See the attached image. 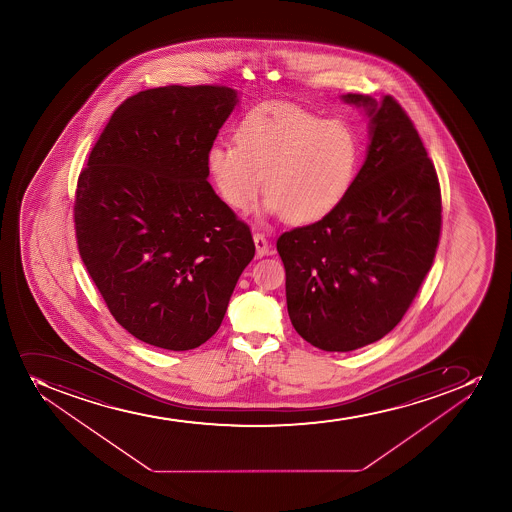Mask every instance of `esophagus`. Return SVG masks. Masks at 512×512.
Wrapping results in <instances>:
<instances>
[{"label":"esophagus","mask_w":512,"mask_h":512,"mask_svg":"<svg viewBox=\"0 0 512 512\" xmlns=\"http://www.w3.org/2000/svg\"><path fill=\"white\" fill-rule=\"evenodd\" d=\"M253 242H255V250H257V259H262L265 255L272 253L269 240H267L264 233H253Z\"/></svg>","instance_id":"34e87169"}]
</instances>
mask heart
I'll list each match as a JSON object with an SVG mask.
<instances>
[{
    "instance_id": "obj_1",
    "label": "heart",
    "mask_w": 512,
    "mask_h": 512,
    "mask_svg": "<svg viewBox=\"0 0 512 512\" xmlns=\"http://www.w3.org/2000/svg\"><path fill=\"white\" fill-rule=\"evenodd\" d=\"M233 143L208 148L207 170L238 212L267 190L264 212L295 225L319 222L344 202L359 173L360 140L350 123L290 103H267L240 120Z\"/></svg>"
}]
</instances>
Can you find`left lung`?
I'll list each match as a JSON object with an SVG mask.
<instances>
[{"label": "left lung", "instance_id": "obj_1", "mask_svg": "<svg viewBox=\"0 0 512 512\" xmlns=\"http://www.w3.org/2000/svg\"><path fill=\"white\" fill-rule=\"evenodd\" d=\"M344 102L370 118L367 157L335 212L280 235L294 329L327 352L377 342L399 324L431 270L441 188L419 133L390 95Z\"/></svg>", "mask_w": 512, "mask_h": 512}]
</instances>
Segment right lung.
I'll list each match as a JSON object with an SVG mask.
<instances>
[{"instance_id": "add662e5", "label": "right lung", "mask_w": 512, "mask_h": 512, "mask_svg": "<svg viewBox=\"0 0 512 512\" xmlns=\"http://www.w3.org/2000/svg\"><path fill=\"white\" fill-rule=\"evenodd\" d=\"M237 103L213 85L137 93L78 178L81 260L118 324L145 344H205L255 255L250 228L207 182L208 148Z\"/></svg>"}]
</instances>
